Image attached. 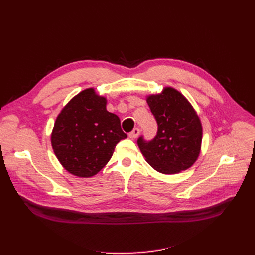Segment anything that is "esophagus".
Instances as JSON below:
<instances>
[{"label":"esophagus","instance_id":"esophagus-1","mask_svg":"<svg viewBox=\"0 0 255 255\" xmlns=\"http://www.w3.org/2000/svg\"><path fill=\"white\" fill-rule=\"evenodd\" d=\"M140 134V129L139 128H134L132 132H130L129 134H128V137L130 138V139H136V138L138 137V135Z\"/></svg>","mask_w":255,"mask_h":255}]
</instances>
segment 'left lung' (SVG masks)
<instances>
[{"mask_svg": "<svg viewBox=\"0 0 255 255\" xmlns=\"http://www.w3.org/2000/svg\"><path fill=\"white\" fill-rule=\"evenodd\" d=\"M158 126L150 142L140 137L138 146L153 169L163 174H176L194 165L201 152L202 123L194 106L182 92L164 87L159 94L146 96Z\"/></svg>", "mask_w": 255, "mask_h": 255, "instance_id": "obj_1", "label": "left lung"}]
</instances>
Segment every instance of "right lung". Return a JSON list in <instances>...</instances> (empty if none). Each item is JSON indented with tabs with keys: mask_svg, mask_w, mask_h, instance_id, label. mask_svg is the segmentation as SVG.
I'll return each mask as SVG.
<instances>
[{
	"mask_svg": "<svg viewBox=\"0 0 255 255\" xmlns=\"http://www.w3.org/2000/svg\"><path fill=\"white\" fill-rule=\"evenodd\" d=\"M106 104L107 99L90 87L75 95L57 116L51 144L60 165L72 175H96L109 163L117 143L128 137Z\"/></svg>",
	"mask_w": 255,
	"mask_h": 255,
	"instance_id": "right-lung-1",
	"label": "right lung"
}]
</instances>
